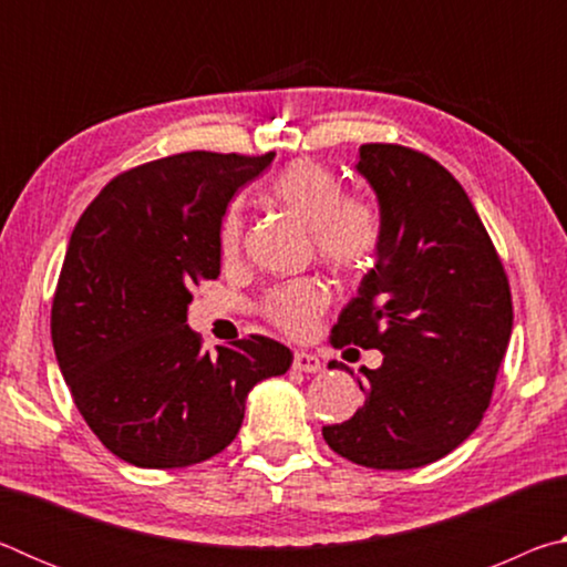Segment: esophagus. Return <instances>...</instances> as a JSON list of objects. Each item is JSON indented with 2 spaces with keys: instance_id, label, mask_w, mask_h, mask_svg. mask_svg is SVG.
<instances>
[{
  "instance_id": "obj_1",
  "label": "esophagus",
  "mask_w": 567,
  "mask_h": 567,
  "mask_svg": "<svg viewBox=\"0 0 567 567\" xmlns=\"http://www.w3.org/2000/svg\"><path fill=\"white\" fill-rule=\"evenodd\" d=\"M292 368L300 370V372H320L322 362H320L318 354H312V352H295Z\"/></svg>"
}]
</instances>
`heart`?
Returning <instances> with one entry per match:
<instances>
[{
    "mask_svg": "<svg viewBox=\"0 0 567 567\" xmlns=\"http://www.w3.org/2000/svg\"><path fill=\"white\" fill-rule=\"evenodd\" d=\"M272 203L312 229L320 260L344 275H360L375 262L382 225L378 209L358 197H344L340 177L315 159H295L270 182ZM227 260L243 247V215L229 209L219 229ZM328 307V290L315 280L277 287L265 300V315L292 338H305Z\"/></svg>",
    "mask_w": 567,
    "mask_h": 567,
    "instance_id": "1",
    "label": "heart"
}]
</instances>
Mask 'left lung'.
<instances>
[{"label":"left lung","instance_id":"left-lung-1","mask_svg":"<svg viewBox=\"0 0 567 567\" xmlns=\"http://www.w3.org/2000/svg\"><path fill=\"white\" fill-rule=\"evenodd\" d=\"M354 169L378 195L382 239L330 342L380 350L382 364L362 368V408L324 425L322 437L364 467H422L473 435L491 405L513 332L511 285L473 203L440 162L362 145Z\"/></svg>","mask_w":567,"mask_h":567}]
</instances>
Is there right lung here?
<instances>
[{
	"mask_svg": "<svg viewBox=\"0 0 567 567\" xmlns=\"http://www.w3.org/2000/svg\"><path fill=\"white\" fill-rule=\"evenodd\" d=\"M262 157L182 152L122 172L84 209L52 302V344L102 445L137 467H187L233 443L247 392L292 352L249 334L203 352L192 287L219 275V227Z\"/></svg>",
	"mask_w": 567,
	"mask_h": 567,
	"instance_id": "right-lung-1",
	"label": "right lung"
}]
</instances>
